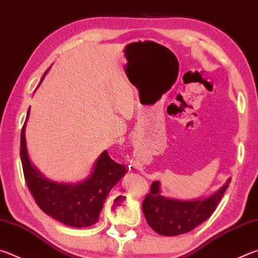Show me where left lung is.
<instances>
[{"instance_id":"left-lung-1","label":"left lung","mask_w":258,"mask_h":258,"mask_svg":"<svg viewBox=\"0 0 258 258\" xmlns=\"http://www.w3.org/2000/svg\"><path fill=\"white\" fill-rule=\"evenodd\" d=\"M229 183L230 180L208 198L185 202L160 196V183L155 181L142 203V211L147 223L157 233L168 237L190 232L211 217L223 197Z\"/></svg>"}]
</instances>
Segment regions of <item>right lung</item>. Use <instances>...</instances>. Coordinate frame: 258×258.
<instances>
[{
    "mask_svg": "<svg viewBox=\"0 0 258 258\" xmlns=\"http://www.w3.org/2000/svg\"><path fill=\"white\" fill-rule=\"evenodd\" d=\"M28 115L29 109L21 130L20 158L26 184L35 203L47 215L73 228H86L97 223L108 194L126 173L125 166L113 161L108 152L103 151L94 165L92 174L85 181L77 184H63L46 180L28 159L25 139Z\"/></svg>",
    "mask_w": 258,
    "mask_h": 258,
    "instance_id": "obj_1",
    "label": "right lung"
}]
</instances>
